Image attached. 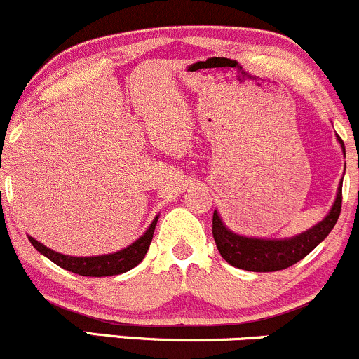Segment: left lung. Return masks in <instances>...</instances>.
<instances>
[{
	"instance_id": "left-lung-1",
	"label": "left lung",
	"mask_w": 359,
	"mask_h": 359,
	"mask_svg": "<svg viewBox=\"0 0 359 359\" xmlns=\"http://www.w3.org/2000/svg\"><path fill=\"white\" fill-rule=\"evenodd\" d=\"M341 141L342 149L344 142ZM346 154V149H344ZM342 206V186H339L337 198L330 213L323 218L315 227L299 233L296 237L284 241H270V239H251V237L237 236L222 224L220 217L215 211L213 213V239L217 243L218 251L222 258L229 265L237 266L248 271H277L292 266L304 256H308L327 236L334 225L337 224V218L341 215Z\"/></svg>"
}]
</instances>
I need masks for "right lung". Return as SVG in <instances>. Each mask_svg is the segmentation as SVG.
<instances>
[{
	"label": "right lung",
	"mask_w": 359,
	"mask_h": 359,
	"mask_svg": "<svg viewBox=\"0 0 359 359\" xmlns=\"http://www.w3.org/2000/svg\"><path fill=\"white\" fill-rule=\"evenodd\" d=\"M156 222L158 217L154 218L153 224L149 225L148 230H146L144 236L139 237V239L135 241V243H132L129 248L122 249V251L118 252H113V255L77 258V256L60 255V252L53 251V249L37 243L34 237H29V241L41 255L50 258L53 263H56V265L62 266V269L74 271V273L82 275V277H108V275H118L123 273V271H129L130 269H134L135 265H139V263L142 262V258H144L146 252H148L151 241H153Z\"/></svg>",
	"instance_id": "obj_1"
}]
</instances>
